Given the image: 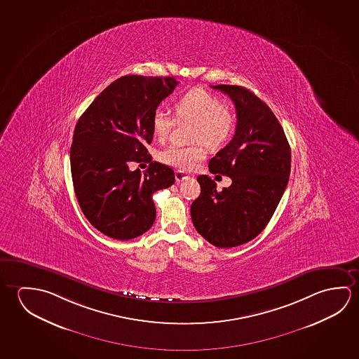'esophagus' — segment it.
<instances>
[{
    "label": "esophagus",
    "instance_id": "obj_1",
    "mask_svg": "<svg viewBox=\"0 0 359 359\" xmlns=\"http://www.w3.org/2000/svg\"><path fill=\"white\" fill-rule=\"evenodd\" d=\"M187 179H189V177L184 171L177 170V172H175V180H177V184L184 182V180H187Z\"/></svg>",
    "mask_w": 359,
    "mask_h": 359
}]
</instances>
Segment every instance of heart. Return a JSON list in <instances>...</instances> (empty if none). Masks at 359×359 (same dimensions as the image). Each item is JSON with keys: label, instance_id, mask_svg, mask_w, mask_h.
Masks as SVG:
<instances>
[{"label": "heart", "instance_id": "b5f03b06", "mask_svg": "<svg viewBox=\"0 0 359 359\" xmlns=\"http://www.w3.org/2000/svg\"><path fill=\"white\" fill-rule=\"evenodd\" d=\"M175 118L166 112H154L151 118V133L158 142H163L170 135L171 130L177 123H191L190 139L194 145L177 147L171 145L160 153V160L166 165L180 170H190L204 159V144L209 149L223 147L229 140L236 129V115L223 100L205 88H190L179 96L174 105Z\"/></svg>", "mask_w": 359, "mask_h": 359}]
</instances>
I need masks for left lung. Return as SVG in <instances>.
Returning <instances> with one entry per match:
<instances>
[{
    "label": "left lung",
    "mask_w": 359,
    "mask_h": 359,
    "mask_svg": "<svg viewBox=\"0 0 359 359\" xmlns=\"http://www.w3.org/2000/svg\"><path fill=\"white\" fill-rule=\"evenodd\" d=\"M228 95L236 109V134L209 161L212 174L231 177L217 191L200 175V195L191 204V220L200 236L217 248L245 244L262 233L282 199L290 174V147L269 106L250 90L212 86Z\"/></svg>",
    "instance_id": "8db88e82"
}]
</instances>
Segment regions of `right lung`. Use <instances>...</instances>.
<instances>
[{"instance_id":"right-lung-1","label":"right lung","mask_w":359,"mask_h":359,"mask_svg":"<svg viewBox=\"0 0 359 359\" xmlns=\"http://www.w3.org/2000/svg\"><path fill=\"white\" fill-rule=\"evenodd\" d=\"M175 77L128 75L115 80L79 118L71 144V175L83 215L102 234L118 241L151 228L153 194L175 182L174 170L154 161L131 171V161L150 156L151 118L174 91Z\"/></svg>"}]
</instances>
